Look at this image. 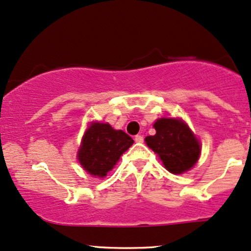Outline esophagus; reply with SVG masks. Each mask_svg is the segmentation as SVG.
<instances>
[{
    "mask_svg": "<svg viewBox=\"0 0 251 251\" xmlns=\"http://www.w3.org/2000/svg\"><path fill=\"white\" fill-rule=\"evenodd\" d=\"M134 140H135V143H139V144H140V143H143V141H144V137H143V135H140V134H139V135H135V137H134Z\"/></svg>",
    "mask_w": 251,
    "mask_h": 251,
    "instance_id": "1",
    "label": "esophagus"
}]
</instances>
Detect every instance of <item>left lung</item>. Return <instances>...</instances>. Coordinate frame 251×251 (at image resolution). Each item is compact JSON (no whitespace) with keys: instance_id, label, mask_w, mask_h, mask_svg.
I'll use <instances>...</instances> for the list:
<instances>
[{"instance_id":"obj_1","label":"left lung","mask_w":251,"mask_h":251,"mask_svg":"<svg viewBox=\"0 0 251 251\" xmlns=\"http://www.w3.org/2000/svg\"><path fill=\"white\" fill-rule=\"evenodd\" d=\"M156 133L145 138L147 146L162 160L167 171L181 174L191 170L200 156V144L180 119L161 118L154 124Z\"/></svg>"}]
</instances>
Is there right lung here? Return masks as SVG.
Wrapping results in <instances>:
<instances>
[{"instance_id": "obj_1", "label": "right lung", "mask_w": 251, "mask_h": 251, "mask_svg": "<svg viewBox=\"0 0 251 251\" xmlns=\"http://www.w3.org/2000/svg\"><path fill=\"white\" fill-rule=\"evenodd\" d=\"M133 143L122 129H113L108 124H92L83 138L78 160L87 173L104 177Z\"/></svg>"}]
</instances>
